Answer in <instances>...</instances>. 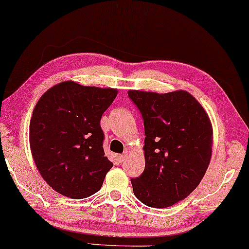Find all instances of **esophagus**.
Segmentation results:
<instances>
[{
	"label": "esophagus",
	"mask_w": 249,
	"mask_h": 249,
	"mask_svg": "<svg viewBox=\"0 0 249 249\" xmlns=\"http://www.w3.org/2000/svg\"><path fill=\"white\" fill-rule=\"evenodd\" d=\"M127 158H128V155H127V154L120 155L119 157H118V161H119V162L121 163V162H124V161H125V160H127Z\"/></svg>",
	"instance_id": "34e87169"
}]
</instances>
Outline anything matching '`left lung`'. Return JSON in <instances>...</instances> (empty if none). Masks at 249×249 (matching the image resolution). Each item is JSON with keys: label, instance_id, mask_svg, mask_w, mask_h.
Wrapping results in <instances>:
<instances>
[{"label": "left lung", "instance_id": "obj_1", "mask_svg": "<svg viewBox=\"0 0 249 249\" xmlns=\"http://www.w3.org/2000/svg\"><path fill=\"white\" fill-rule=\"evenodd\" d=\"M144 124V170L131 179L142 204L166 208L185 199L199 185L213 152V125L189 92L129 90Z\"/></svg>", "mask_w": 249, "mask_h": 249}]
</instances>
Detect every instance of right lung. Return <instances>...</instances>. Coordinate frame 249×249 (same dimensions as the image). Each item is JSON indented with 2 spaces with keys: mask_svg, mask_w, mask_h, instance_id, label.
<instances>
[{
  "mask_svg": "<svg viewBox=\"0 0 249 249\" xmlns=\"http://www.w3.org/2000/svg\"><path fill=\"white\" fill-rule=\"evenodd\" d=\"M117 94L112 88L64 81L37 101L30 121V148L53 190L72 199L100 190L113 166L105 156L100 120Z\"/></svg>",
  "mask_w": 249,
  "mask_h": 249,
  "instance_id": "add662e5",
  "label": "right lung"
}]
</instances>
